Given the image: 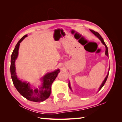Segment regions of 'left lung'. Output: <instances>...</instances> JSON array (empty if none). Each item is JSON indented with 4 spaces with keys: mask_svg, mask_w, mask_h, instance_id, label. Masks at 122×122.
Returning <instances> with one entry per match:
<instances>
[{
    "mask_svg": "<svg viewBox=\"0 0 122 122\" xmlns=\"http://www.w3.org/2000/svg\"><path fill=\"white\" fill-rule=\"evenodd\" d=\"M90 30V31L92 32V33H93L94 35H95V36H96L97 37H98V38H99V39H100V40L101 41V42H102V44L104 45L105 47H106V55H107V56H108V47L107 46L106 44H105L104 41V40H103V38H102V36H100V34H99L98 32H97L94 31V30ZM109 69H110V68H109ZM109 72H108V74H107V76H106V77L105 78L104 80V81H103V83H102V84H101V86H100V88H99V90H98V91H100V90L101 89V88H102L103 87V86H104V84H105V83H106V81H107V78H108V75H109ZM69 88L71 89V86H70V83H69Z\"/></svg>",
    "mask_w": 122,
    "mask_h": 122,
    "instance_id": "1",
    "label": "left lung"
}]
</instances>
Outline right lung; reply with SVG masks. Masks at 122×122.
I'll return each instance as SVG.
<instances>
[{
  "label": "right lung",
  "instance_id": "1",
  "mask_svg": "<svg viewBox=\"0 0 122 122\" xmlns=\"http://www.w3.org/2000/svg\"><path fill=\"white\" fill-rule=\"evenodd\" d=\"M27 36V35L24 36L18 41L11 55V67H10L11 77L14 86L16 90L25 98L29 101L36 102H43L50 96L51 84L53 83L57 77V74L60 71L59 69H57L54 71L46 74L42 78V86L39 89L32 88L29 83L22 82L18 79L15 73V61L18 57L20 43Z\"/></svg>",
  "mask_w": 122,
  "mask_h": 122
}]
</instances>
